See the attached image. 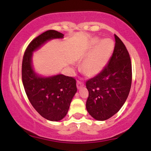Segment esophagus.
Instances as JSON below:
<instances>
[{"label": "esophagus", "mask_w": 151, "mask_h": 151, "mask_svg": "<svg viewBox=\"0 0 151 151\" xmlns=\"http://www.w3.org/2000/svg\"><path fill=\"white\" fill-rule=\"evenodd\" d=\"M83 86V83L82 82V81H79V80H78L77 81V87L78 89H80V88Z\"/></svg>", "instance_id": "1"}]
</instances>
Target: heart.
Listing matches in <instances>:
<instances>
[{
    "instance_id": "b5f03b06",
    "label": "heart",
    "mask_w": 151,
    "mask_h": 151,
    "mask_svg": "<svg viewBox=\"0 0 151 151\" xmlns=\"http://www.w3.org/2000/svg\"><path fill=\"white\" fill-rule=\"evenodd\" d=\"M115 44L110 39L101 41L94 38L90 41L86 55L81 65V71L88 77H94L102 71L113 52Z\"/></svg>"
}]
</instances>
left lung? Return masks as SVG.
Returning <instances> with one entry per match:
<instances>
[{
  "label": "left lung",
  "instance_id": "obj_1",
  "mask_svg": "<svg viewBox=\"0 0 151 151\" xmlns=\"http://www.w3.org/2000/svg\"><path fill=\"white\" fill-rule=\"evenodd\" d=\"M115 46L108 64L86 81V110L96 120H106L120 110L129 93L132 81L131 58L124 43L115 34Z\"/></svg>",
  "mask_w": 151,
  "mask_h": 151
}]
</instances>
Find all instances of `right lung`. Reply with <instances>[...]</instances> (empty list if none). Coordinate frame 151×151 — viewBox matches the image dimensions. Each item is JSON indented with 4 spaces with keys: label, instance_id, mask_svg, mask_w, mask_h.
I'll list each match as a JSON object with an SVG mask.
<instances>
[{
    "label": "right lung",
    "instance_id": "add662e5",
    "mask_svg": "<svg viewBox=\"0 0 151 151\" xmlns=\"http://www.w3.org/2000/svg\"><path fill=\"white\" fill-rule=\"evenodd\" d=\"M63 36L55 30L40 34L27 47L22 65V83L29 101L40 115L50 121L61 120L67 115L77 91L76 79L63 74L47 78L39 77L32 69V52L48 40Z\"/></svg>",
    "mask_w": 151,
    "mask_h": 151
}]
</instances>
